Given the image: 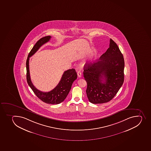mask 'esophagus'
<instances>
[{
	"instance_id": "34e87169",
	"label": "esophagus",
	"mask_w": 151,
	"mask_h": 151,
	"mask_svg": "<svg viewBox=\"0 0 151 151\" xmlns=\"http://www.w3.org/2000/svg\"><path fill=\"white\" fill-rule=\"evenodd\" d=\"M82 73L79 71L78 72H77V75L78 76V77L81 78L82 77Z\"/></svg>"
}]
</instances>
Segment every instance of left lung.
Listing matches in <instances>:
<instances>
[{
    "mask_svg": "<svg viewBox=\"0 0 151 151\" xmlns=\"http://www.w3.org/2000/svg\"><path fill=\"white\" fill-rule=\"evenodd\" d=\"M124 59L116 43L110 39L109 47L97 63L86 64L83 77L87 83L86 95L92 104L109 102L124 80Z\"/></svg>",
    "mask_w": 151,
    "mask_h": 151,
    "instance_id": "obj_1",
    "label": "left lung"
}]
</instances>
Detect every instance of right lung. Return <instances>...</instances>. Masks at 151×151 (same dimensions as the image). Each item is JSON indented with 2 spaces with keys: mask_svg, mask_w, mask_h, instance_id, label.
Here are the masks:
<instances>
[{
  "mask_svg": "<svg viewBox=\"0 0 151 151\" xmlns=\"http://www.w3.org/2000/svg\"><path fill=\"white\" fill-rule=\"evenodd\" d=\"M51 37V36H48L40 39L30 51L26 60V79L28 84L34 93L42 101L50 104H59L66 98L70 91L72 83L77 78L75 69L72 68L65 71L58 85L52 91L46 92L39 91L35 87L31 80L29 72V58L34 54L42 45L49 42Z\"/></svg>",
  "mask_w": 151,
  "mask_h": 151,
  "instance_id": "obj_1",
  "label": "right lung"
}]
</instances>
